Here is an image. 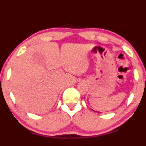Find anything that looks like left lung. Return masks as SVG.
I'll return each instance as SVG.
<instances>
[{
	"label": "left lung",
	"instance_id": "8db88e82",
	"mask_svg": "<svg viewBox=\"0 0 146 146\" xmlns=\"http://www.w3.org/2000/svg\"><path fill=\"white\" fill-rule=\"evenodd\" d=\"M93 111H94V110H93Z\"/></svg>",
	"mask_w": 146,
	"mask_h": 146
}]
</instances>
